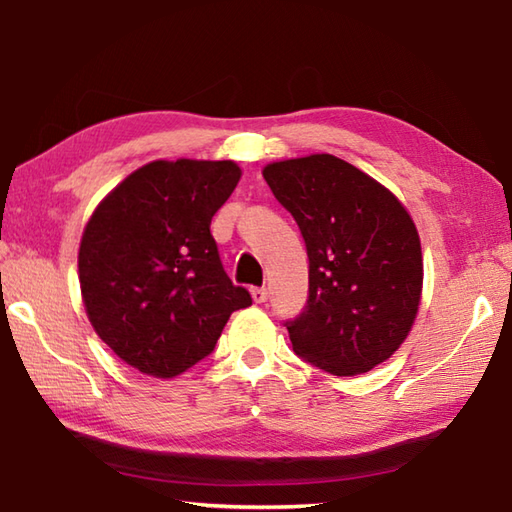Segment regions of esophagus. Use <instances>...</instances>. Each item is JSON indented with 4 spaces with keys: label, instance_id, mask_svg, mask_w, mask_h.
<instances>
[{
    "label": "esophagus",
    "instance_id": "obj_1",
    "mask_svg": "<svg viewBox=\"0 0 512 512\" xmlns=\"http://www.w3.org/2000/svg\"><path fill=\"white\" fill-rule=\"evenodd\" d=\"M250 295H253L255 303H264L268 299V290L266 288H253V290H250Z\"/></svg>",
    "mask_w": 512,
    "mask_h": 512
}]
</instances>
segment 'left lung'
I'll use <instances>...</instances> for the list:
<instances>
[{
    "mask_svg": "<svg viewBox=\"0 0 512 512\" xmlns=\"http://www.w3.org/2000/svg\"><path fill=\"white\" fill-rule=\"evenodd\" d=\"M264 178L306 242L308 301L292 347L334 376L369 372L407 339L422 290L416 226L394 193L330 154L273 162Z\"/></svg>",
    "mask_w": 512,
    "mask_h": 512,
    "instance_id": "obj_1",
    "label": "left lung"
}]
</instances>
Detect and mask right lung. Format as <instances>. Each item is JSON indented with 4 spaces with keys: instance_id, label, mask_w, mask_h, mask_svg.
I'll return each instance as SVG.
<instances>
[{
    "instance_id": "1",
    "label": "right lung",
    "mask_w": 512,
    "mask_h": 512,
    "mask_svg": "<svg viewBox=\"0 0 512 512\" xmlns=\"http://www.w3.org/2000/svg\"><path fill=\"white\" fill-rule=\"evenodd\" d=\"M239 176L231 160L149 162L85 226V310L103 343L138 372L182 374L215 350L228 317L253 303L226 275L211 235Z\"/></svg>"
}]
</instances>
